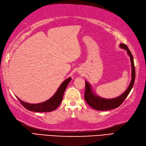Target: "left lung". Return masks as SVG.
I'll use <instances>...</instances> for the list:
<instances>
[{"mask_svg":"<svg viewBox=\"0 0 146 146\" xmlns=\"http://www.w3.org/2000/svg\"><path fill=\"white\" fill-rule=\"evenodd\" d=\"M120 47L126 50L128 55L130 57L131 62V67H132V79L131 81L129 84L127 89L122 94V95L117 97L114 99H105L102 98H100L98 96H96L94 93L92 92L91 88V86L89 83L86 81V90L85 94H84V98L86 102L88 104L96 110L98 111H108V110L114 109L118 108L119 106H121L122 102L124 101V100L127 98L129 94L130 93L131 90L134 86L135 78V67L134 63L133 56L130 50L129 49L127 46L124 44H120Z\"/></svg>","mask_w":146,"mask_h":146,"instance_id":"left-lung-1","label":"left lung"}]
</instances>
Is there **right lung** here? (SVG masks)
Returning a JSON list of instances; mask_svg holds the SVG:
<instances>
[{"mask_svg": "<svg viewBox=\"0 0 146 146\" xmlns=\"http://www.w3.org/2000/svg\"><path fill=\"white\" fill-rule=\"evenodd\" d=\"M71 80L70 77L67 79L66 80L61 84L59 86V89H57L56 92L54 94V95L51 98L48 99L47 100L43 102L38 104H29L22 101L17 97L18 100L20 101L21 104L23 106L25 109L30 111L37 112H51L56 109L60 104L62 100L63 96L65 90L68 84Z\"/></svg>", "mask_w": 146, "mask_h": 146, "instance_id": "1", "label": "right lung"}]
</instances>
